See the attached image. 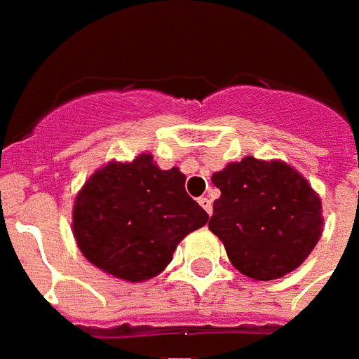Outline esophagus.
I'll list each match as a JSON object with an SVG mask.
<instances>
[{"label":"esophagus","instance_id":"1","mask_svg":"<svg viewBox=\"0 0 359 359\" xmlns=\"http://www.w3.org/2000/svg\"><path fill=\"white\" fill-rule=\"evenodd\" d=\"M199 205L207 210V215H212V201L208 197H199Z\"/></svg>","mask_w":359,"mask_h":359}]
</instances>
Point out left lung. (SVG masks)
Returning a JSON list of instances; mask_svg holds the SVG:
<instances>
[{
  "instance_id": "1",
  "label": "left lung",
  "mask_w": 359,
  "mask_h": 359,
  "mask_svg": "<svg viewBox=\"0 0 359 359\" xmlns=\"http://www.w3.org/2000/svg\"><path fill=\"white\" fill-rule=\"evenodd\" d=\"M212 184L220 197L208 228L249 278L274 280L292 273L321 238V201L284 162L248 156L216 172Z\"/></svg>"
}]
</instances>
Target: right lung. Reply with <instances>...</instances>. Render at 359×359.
Segmentation results:
<instances>
[{
	"label": "right lung",
	"instance_id": "obj_1",
	"mask_svg": "<svg viewBox=\"0 0 359 359\" xmlns=\"http://www.w3.org/2000/svg\"><path fill=\"white\" fill-rule=\"evenodd\" d=\"M207 220L177 168L160 170L151 154H139L129 164L110 162L86 182L73 208V233L93 265L141 282L162 273L177 243Z\"/></svg>",
	"mask_w": 359,
	"mask_h": 359
}]
</instances>
